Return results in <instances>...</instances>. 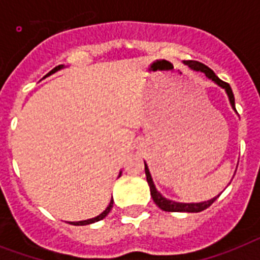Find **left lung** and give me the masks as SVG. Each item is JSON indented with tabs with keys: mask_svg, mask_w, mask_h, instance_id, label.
Returning <instances> with one entry per match:
<instances>
[{
	"mask_svg": "<svg viewBox=\"0 0 260 260\" xmlns=\"http://www.w3.org/2000/svg\"><path fill=\"white\" fill-rule=\"evenodd\" d=\"M184 64L188 65V67L191 68V69H193V71L203 72V73L208 77V78H211L212 81H214V82L217 83L218 86L224 87V89L226 90V94H228V96H229V101H230V103H232V107L236 110L234 95H233V91H232V87H230L229 83H226V82H224L222 80H220V78H218V77L214 74V72L212 71L211 68H208L207 65L202 64V62L188 60V61H184ZM145 175H146V180H148L149 187H150V195H152L153 200H154L155 204H157L158 207H159V208L165 212H189V213H193V212H195L196 213V212H202V211H204V209L208 208V207H211V205L213 204L214 200L218 198L217 196V198L211 199V200H208V202L196 203V204L195 203H193V204L192 203H191V204H184V203L171 202V200L165 199L164 196L158 192L157 189H155L154 183H153L152 177H150V173H149V169H148V166H146V164H145Z\"/></svg>",
	"mask_w": 260,
	"mask_h": 260,
	"instance_id": "1",
	"label": "left lung"
}]
</instances>
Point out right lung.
Segmentation results:
<instances>
[{"instance_id":"right-lung-1","label":"right lung","mask_w":260,"mask_h":260,"mask_svg":"<svg viewBox=\"0 0 260 260\" xmlns=\"http://www.w3.org/2000/svg\"><path fill=\"white\" fill-rule=\"evenodd\" d=\"M61 68H62V65H57V67H56V68H53V69H52V71L49 72V73L47 74V76H44V77H48V76H51L52 73H55V72L60 71V69H61ZM112 204H114V200H112V199H111V202H110V204H108V207H107V208H106L105 211L102 212V213L99 214V216H96V217H94V218H90V220H85V221H78V222H69V224H72V225H77V226H78V225H89V224H92V222H96V221H101V220H103V218H105L106 216H107V214L110 213V211H111V209H112Z\"/></svg>"}]
</instances>
